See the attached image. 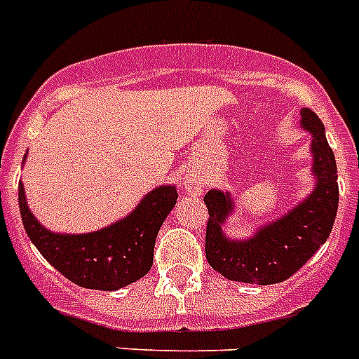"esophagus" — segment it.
<instances>
[{
    "label": "esophagus",
    "instance_id": "obj_1",
    "mask_svg": "<svg viewBox=\"0 0 359 359\" xmlns=\"http://www.w3.org/2000/svg\"><path fill=\"white\" fill-rule=\"evenodd\" d=\"M186 188H188L189 194L199 195L201 191L205 189V184H203L197 177H188V179H186Z\"/></svg>",
    "mask_w": 359,
    "mask_h": 359
}]
</instances>
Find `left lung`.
Returning <instances> with one entry per match:
<instances>
[{"mask_svg": "<svg viewBox=\"0 0 359 359\" xmlns=\"http://www.w3.org/2000/svg\"><path fill=\"white\" fill-rule=\"evenodd\" d=\"M302 127L313 134V173L316 189L304 203L273 225L258 230L250 240H226L221 225L232 212L229 194L210 189L205 195L206 221L205 252L208 264L229 280L247 284H278L301 269L328 240L339 203L337 165L334 151L326 142L325 125L311 109H302Z\"/></svg>", "mask_w": 359, "mask_h": 359, "instance_id": "8db88e82", "label": "left lung"}]
</instances>
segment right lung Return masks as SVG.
<instances>
[{
	"label": "right lung",
	"instance_id": "right-lung-1",
	"mask_svg": "<svg viewBox=\"0 0 359 359\" xmlns=\"http://www.w3.org/2000/svg\"><path fill=\"white\" fill-rule=\"evenodd\" d=\"M177 189L160 186L145 195L133 214L90 234H55L43 229L25 203L18 184V203L25 232L40 255L81 287L114 291L149 273L160 226L177 203Z\"/></svg>",
	"mask_w": 359,
	"mask_h": 359
}]
</instances>
